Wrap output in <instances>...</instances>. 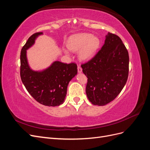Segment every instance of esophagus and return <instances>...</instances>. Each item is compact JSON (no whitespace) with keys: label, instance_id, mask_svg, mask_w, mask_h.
<instances>
[{"label":"esophagus","instance_id":"esophagus-1","mask_svg":"<svg viewBox=\"0 0 150 150\" xmlns=\"http://www.w3.org/2000/svg\"><path fill=\"white\" fill-rule=\"evenodd\" d=\"M78 73H81V72H82V71H83L82 68H81L79 66H78Z\"/></svg>","mask_w":150,"mask_h":150}]
</instances>
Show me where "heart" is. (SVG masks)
<instances>
[{
	"label": "heart",
	"mask_w": 150,
	"mask_h": 150,
	"mask_svg": "<svg viewBox=\"0 0 150 150\" xmlns=\"http://www.w3.org/2000/svg\"><path fill=\"white\" fill-rule=\"evenodd\" d=\"M100 44V40L91 34L81 33L71 36L67 40V47L71 51L78 52L79 59L83 62L90 61L96 55ZM66 55H69V51H64Z\"/></svg>",
	"instance_id": "1"
}]
</instances>
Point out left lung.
Segmentation results:
<instances>
[{
  "instance_id": "obj_1",
  "label": "left lung",
  "mask_w": 150,
  "mask_h": 150,
  "mask_svg": "<svg viewBox=\"0 0 150 150\" xmlns=\"http://www.w3.org/2000/svg\"><path fill=\"white\" fill-rule=\"evenodd\" d=\"M81 67L88 78L86 93L89 101L104 106L114 100L126 84L128 52L118 36L108 33L100 51Z\"/></svg>"
}]
</instances>
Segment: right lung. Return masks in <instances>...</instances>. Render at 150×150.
Returning a JSON list of instances; mask_svg holds the SVG:
<instances>
[{"label": "right lung", "mask_w": 150, "mask_h": 150, "mask_svg": "<svg viewBox=\"0 0 150 150\" xmlns=\"http://www.w3.org/2000/svg\"><path fill=\"white\" fill-rule=\"evenodd\" d=\"M43 33L32 35L21 52V78L29 93L39 103L47 106H57L65 101L67 86L78 74L74 63L64 64L54 61L46 69L34 71L30 67L27 50L34 45L35 40Z\"/></svg>", "instance_id": "right-lung-1"}]
</instances>
